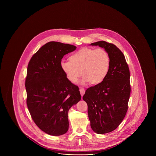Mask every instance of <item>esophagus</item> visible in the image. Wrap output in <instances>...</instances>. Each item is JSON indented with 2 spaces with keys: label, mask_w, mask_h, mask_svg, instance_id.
I'll return each instance as SVG.
<instances>
[{
  "label": "esophagus",
  "mask_w": 156,
  "mask_h": 156,
  "mask_svg": "<svg viewBox=\"0 0 156 156\" xmlns=\"http://www.w3.org/2000/svg\"><path fill=\"white\" fill-rule=\"evenodd\" d=\"M80 94H81V96L82 97L84 95L85 92V90L84 89V88H81L80 89Z\"/></svg>",
  "instance_id": "esophagus-1"
}]
</instances>
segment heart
Segmentation results:
<instances>
[{
    "label": "heart",
    "mask_w": 156,
    "mask_h": 156,
    "mask_svg": "<svg viewBox=\"0 0 156 156\" xmlns=\"http://www.w3.org/2000/svg\"><path fill=\"white\" fill-rule=\"evenodd\" d=\"M69 61H62L61 68L67 79L76 83L82 74V85H96L104 81L111 66L109 53L102 48H83L73 54Z\"/></svg>",
    "instance_id": "obj_1"
}]
</instances>
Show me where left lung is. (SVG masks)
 <instances>
[{
  "instance_id": "8db88e82",
  "label": "left lung",
  "mask_w": 156,
  "mask_h": 156,
  "mask_svg": "<svg viewBox=\"0 0 156 156\" xmlns=\"http://www.w3.org/2000/svg\"><path fill=\"white\" fill-rule=\"evenodd\" d=\"M90 45L104 48L111 58L110 69L104 81L88 88L83 97L88 105L92 129L98 134L107 133L119 126L127 111L130 71L124 54L115 45L105 41Z\"/></svg>"
}]
</instances>
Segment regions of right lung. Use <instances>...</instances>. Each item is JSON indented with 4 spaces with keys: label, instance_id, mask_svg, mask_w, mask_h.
<instances>
[{
    "label": "right lung",
    "instance_id": "obj_1",
    "mask_svg": "<svg viewBox=\"0 0 156 156\" xmlns=\"http://www.w3.org/2000/svg\"><path fill=\"white\" fill-rule=\"evenodd\" d=\"M73 45L50 41L30 59L25 87L31 118L42 131L52 136L67 133L68 111L81 99L78 86L67 79L61 68L63 57Z\"/></svg>",
    "mask_w": 156,
    "mask_h": 156
}]
</instances>
